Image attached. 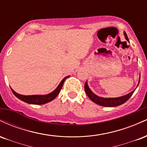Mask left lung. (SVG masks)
Masks as SVG:
<instances>
[{
  "label": "left lung",
  "instance_id": "obj_1",
  "mask_svg": "<svg viewBox=\"0 0 147 147\" xmlns=\"http://www.w3.org/2000/svg\"><path fill=\"white\" fill-rule=\"evenodd\" d=\"M124 36H125L126 39L129 42V38H128V36L127 35H126V32H124ZM138 84H139V83H138ZM84 89H85V91L86 92L87 95L88 96L89 98H90L92 102H95V104H99V105L100 106H106V107H114V106H117L124 104V103H125L126 101L132 96L133 92H134L135 91L134 90L131 92H130V93L127 94V95L122 96V97H116V98H103V97H98V96L95 95V94L90 90L88 86L87 82H86L85 85H84Z\"/></svg>",
  "mask_w": 147,
  "mask_h": 147
}]
</instances>
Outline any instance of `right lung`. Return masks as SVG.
Masks as SVG:
<instances>
[{
    "mask_svg": "<svg viewBox=\"0 0 147 147\" xmlns=\"http://www.w3.org/2000/svg\"><path fill=\"white\" fill-rule=\"evenodd\" d=\"M68 77H69V76L68 77H65V78L61 82V83L59 84V85L58 86V87H57L53 92L45 95H20V94L16 93V92L11 88V90L12 91L13 93H14V95L16 96L17 98L23 101V102L31 104H36V105L44 104L48 102H51L53 99L56 98L57 96L59 94L60 91L61 90L64 82H65V80L68 78Z\"/></svg>",
    "mask_w": 147,
    "mask_h": 147,
    "instance_id": "right-lung-1",
    "label": "right lung"
}]
</instances>
